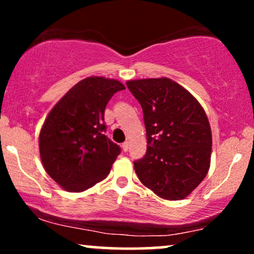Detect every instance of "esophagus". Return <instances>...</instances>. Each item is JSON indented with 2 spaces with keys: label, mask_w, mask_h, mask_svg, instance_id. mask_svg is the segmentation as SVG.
<instances>
[{
  "label": "esophagus",
  "mask_w": 254,
  "mask_h": 254,
  "mask_svg": "<svg viewBox=\"0 0 254 254\" xmlns=\"http://www.w3.org/2000/svg\"><path fill=\"white\" fill-rule=\"evenodd\" d=\"M122 149H123L124 151L129 150V142H124V143L122 144Z\"/></svg>",
  "instance_id": "1"
}]
</instances>
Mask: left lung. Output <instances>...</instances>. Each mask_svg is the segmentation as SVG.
Instances as JSON below:
<instances>
[{
  "mask_svg": "<svg viewBox=\"0 0 254 254\" xmlns=\"http://www.w3.org/2000/svg\"><path fill=\"white\" fill-rule=\"evenodd\" d=\"M143 110L147 153L133 162L144 186L168 200L183 199L210 167L211 129L197 99L171 78L127 81Z\"/></svg>",
  "mask_w": 254,
  "mask_h": 254,
  "instance_id": "1",
  "label": "left lung"
}]
</instances>
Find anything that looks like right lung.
<instances>
[{
	"label": "right lung",
	"mask_w": 254,
	"mask_h": 254,
	"mask_svg": "<svg viewBox=\"0 0 254 254\" xmlns=\"http://www.w3.org/2000/svg\"><path fill=\"white\" fill-rule=\"evenodd\" d=\"M117 80L92 76L75 84L46 117L39 135L40 159L58 185L82 192L109 176L121 147L105 135L104 113Z\"/></svg>",
	"instance_id": "obj_1"
}]
</instances>
